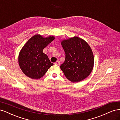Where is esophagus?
Wrapping results in <instances>:
<instances>
[{
    "instance_id": "esophagus-1",
    "label": "esophagus",
    "mask_w": 120,
    "mask_h": 120,
    "mask_svg": "<svg viewBox=\"0 0 120 120\" xmlns=\"http://www.w3.org/2000/svg\"><path fill=\"white\" fill-rule=\"evenodd\" d=\"M54 64H56V65H57V66H59V65L60 64V62L59 60H57V61H56V63H54Z\"/></svg>"
}]
</instances>
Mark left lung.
Returning <instances> with one entry per match:
<instances>
[{
	"mask_svg": "<svg viewBox=\"0 0 120 120\" xmlns=\"http://www.w3.org/2000/svg\"><path fill=\"white\" fill-rule=\"evenodd\" d=\"M61 44L66 53L60 69L69 81L77 82L87 78L94 67V57L90 46L77 37L63 40Z\"/></svg>",
	"mask_w": 120,
	"mask_h": 120,
	"instance_id": "obj_1",
	"label": "left lung"
}]
</instances>
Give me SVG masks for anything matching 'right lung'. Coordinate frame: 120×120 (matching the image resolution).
<instances>
[{
  "instance_id": "add662e5",
  "label": "right lung",
  "mask_w": 120,
  "mask_h": 120,
  "mask_svg": "<svg viewBox=\"0 0 120 120\" xmlns=\"http://www.w3.org/2000/svg\"><path fill=\"white\" fill-rule=\"evenodd\" d=\"M54 39L53 36L45 38L34 35L25 43L20 50L19 63L21 71L32 79H39L53 64L50 61L43 49Z\"/></svg>"
}]
</instances>
